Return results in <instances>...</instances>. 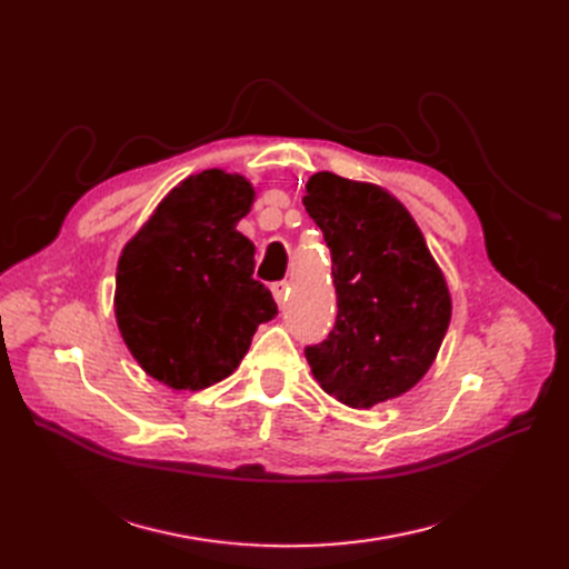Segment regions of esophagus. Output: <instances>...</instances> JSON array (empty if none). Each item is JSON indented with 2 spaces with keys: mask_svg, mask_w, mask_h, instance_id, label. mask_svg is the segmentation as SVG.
Wrapping results in <instances>:
<instances>
[{
  "mask_svg": "<svg viewBox=\"0 0 569 569\" xmlns=\"http://www.w3.org/2000/svg\"><path fill=\"white\" fill-rule=\"evenodd\" d=\"M272 297H274V301H278L280 306L287 301V291H289V284L282 280V282H272Z\"/></svg>",
  "mask_w": 569,
  "mask_h": 569,
  "instance_id": "34e87169",
  "label": "esophagus"
}]
</instances>
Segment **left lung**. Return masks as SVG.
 Returning <instances> with one entry per match:
<instances>
[{"label": "left lung", "instance_id": "left-lung-1", "mask_svg": "<svg viewBox=\"0 0 569 569\" xmlns=\"http://www.w3.org/2000/svg\"><path fill=\"white\" fill-rule=\"evenodd\" d=\"M303 206L332 253L337 320L306 360L320 387L372 408L416 387L451 322V295L406 206L387 189L316 173Z\"/></svg>", "mask_w": 569, "mask_h": 569}]
</instances>
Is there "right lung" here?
<instances>
[{"instance_id": "1", "label": "right lung", "mask_w": 569, "mask_h": 569, "mask_svg": "<svg viewBox=\"0 0 569 569\" xmlns=\"http://www.w3.org/2000/svg\"><path fill=\"white\" fill-rule=\"evenodd\" d=\"M253 187L226 170L182 180L126 244L116 272V320L142 370L199 391L234 372L261 322L278 316L253 280V244L237 232Z\"/></svg>"}]
</instances>
